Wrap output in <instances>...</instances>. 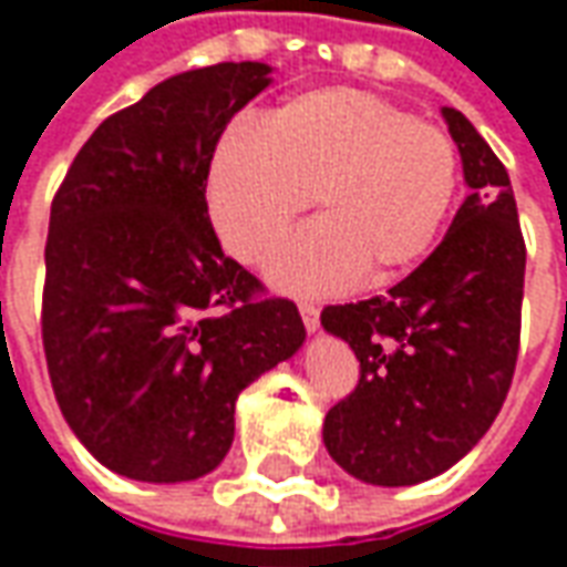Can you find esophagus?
Instances as JSON below:
<instances>
[{
  "label": "esophagus",
  "mask_w": 567,
  "mask_h": 567,
  "mask_svg": "<svg viewBox=\"0 0 567 567\" xmlns=\"http://www.w3.org/2000/svg\"><path fill=\"white\" fill-rule=\"evenodd\" d=\"M300 319L307 324V331H319L321 309L316 307V303H300Z\"/></svg>",
  "instance_id": "1"
}]
</instances>
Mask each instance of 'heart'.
Listing matches in <instances>:
<instances>
[{"label": "heart", "mask_w": 567, "mask_h": 567, "mask_svg": "<svg viewBox=\"0 0 567 567\" xmlns=\"http://www.w3.org/2000/svg\"><path fill=\"white\" fill-rule=\"evenodd\" d=\"M452 140L349 87L303 93L212 154L206 203L224 248L260 267L316 199L319 221L276 255L272 285L331 295L394 279L425 255L455 197Z\"/></svg>", "instance_id": "1"}]
</instances>
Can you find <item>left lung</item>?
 Returning <instances> with one entry per match:
<instances>
[{"instance_id":"obj_1","label":"left lung","mask_w":567,"mask_h":567,"mask_svg":"<svg viewBox=\"0 0 567 567\" xmlns=\"http://www.w3.org/2000/svg\"><path fill=\"white\" fill-rule=\"evenodd\" d=\"M443 117L471 187L450 234L385 297L321 312L361 364L355 392L324 416V446L373 486H413L474 450L519 355L525 239L511 175L462 112Z\"/></svg>"}]
</instances>
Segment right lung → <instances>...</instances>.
<instances>
[{"instance_id": "right-lung-1", "label": "right lung", "mask_w": 567, "mask_h": 567, "mask_svg": "<svg viewBox=\"0 0 567 567\" xmlns=\"http://www.w3.org/2000/svg\"><path fill=\"white\" fill-rule=\"evenodd\" d=\"M267 63L161 81L105 117L51 203L42 343L56 404L96 462L142 483L215 471L239 392L307 340L291 300L221 251L215 145Z\"/></svg>"}]
</instances>
